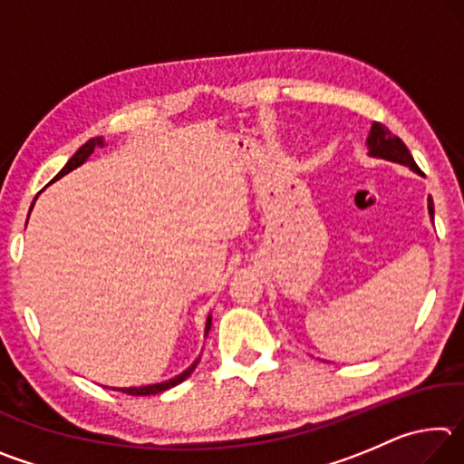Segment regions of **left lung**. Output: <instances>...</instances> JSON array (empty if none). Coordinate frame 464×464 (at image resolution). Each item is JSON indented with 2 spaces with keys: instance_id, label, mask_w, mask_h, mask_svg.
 <instances>
[{
  "instance_id": "1",
  "label": "left lung",
  "mask_w": 464,
  "mask_h": 464,
  "mask_svg": "<svg viewBox=\"0 0 464 464\" xmlns=\"http://www.w3.org/2000/svg\"><path fill=\"white\" fill-rule=\"evenodd\" d=\"M366 145H368V155L371 157H379V160L401 163V166L411 168L413 171L421 174V169L415 166L410 149L405 147L401 139L392 135V132L384 127V124L372 122L371 135H368V139H366ZM428 210H430L431 221H434V202H431V198H428Z\"/></svg>"
}]
</instances>
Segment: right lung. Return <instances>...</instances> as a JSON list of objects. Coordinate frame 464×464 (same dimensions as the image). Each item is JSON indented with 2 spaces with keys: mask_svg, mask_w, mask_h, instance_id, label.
<instances>
[{
  "mask_svg": "<svg viewBox=\"0 0 464 464\" xmlns=\"http://www.w3.org/2000/svg\"><path fill=\"white\" fill-rule=\"evenodd\" d=\"M98 147H104V139H102V137L90 139L88 143L82 145L80 149H77V153L72 157V160H69V161L65 163V168H63V169L59 171V174L53 178V182H54V179H59V178H63L65 174H69V171H72V169L80 168L82 163H85V160H88V157L93 153V149H98ZM33 207H34V202H33ZM30 210H33V208H30ZM210 319H213V317L208 315V319H207V327H204V334H208V329H210ZM198 360H200V358H196L192 366H188L182 374H178V376H174V379H169V381H166V382L147 384V387H127V389H114V387H112V389H114V391H121V392H127V395H135V397L157 395V392L168 391V389H171V387H176V384H179L182 381H186L188 376H190V374L194 372V368H196V364H198ZM108 389H110V387H108Z\"/></svg>",
  "mask_w": 464,
  "mask_h": 464,
  "instance_id": "obj_1",
  "label": "right lung"
}]
</instances>
